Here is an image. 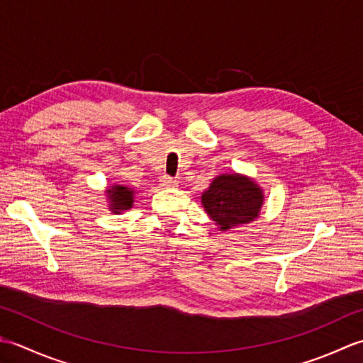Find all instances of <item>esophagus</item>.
<instances>
[{
	"label": "esophagus",
	"mask_w": 363,
	"mask_h": 363,
	"mask_svg": "<svg viewBox=\"0 0 363 363\" xmlns=\"http://www.w3.org/2000/svg\"><path fill=\"white\" fill-rule=\"evenodd\" d=\"M160 184H162V186H164V187L174 189V187H177V184H179V182H177V181L174 179V177H172V176H162V177H160Z\"/></svg>",
	"instance_id": "esophagus-1"
}]
</instances>
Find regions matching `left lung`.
I'll list each match as a JSON object with an SVG mask.
<instances>
[{"label": "left lung", "instance_id": "1", "mask_svg": "<svg viewBox=\"0 0 363 363\" xmlns=\"http://www.w3.org/2000/svg\"><path fill=\"white\" fill-rule=\"evenodd\" d=\"M201 201L204 211L221 230L245 225L257 217L264 201L262 190L252 181L238 174L215 177Z\"/></svg>", "mask_w": 363, "mask_h": 363}]
</instances>
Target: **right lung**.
Here are the masks:
<instances>
[{"instance_id":"obj_1","label":"right lung","mask_w":363,"mask_h":363,"mask_svg":"<svg viewBox=\"0 0 363 363\" xmlns=\"http://www.w3.org/2000/svg\"><path fill=\"white\" fill-rule=\"evenodd\" d=\"M133 194H134L133 190L128 187H123V186H113L112 189L107 190V195L111 196L112 211H115V213H118L120 211L129 209V207L134 203Z\"/></svg>"}]
</instances>
